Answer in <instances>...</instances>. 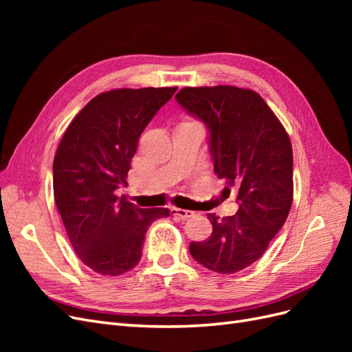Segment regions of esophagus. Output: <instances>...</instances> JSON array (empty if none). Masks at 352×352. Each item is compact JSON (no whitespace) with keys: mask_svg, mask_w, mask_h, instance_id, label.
Wrapping results in <instances>:
<instances>
[{"mask_svg":"<svg viewBox=\"0 0 352 352\" xmlns=\"http://www.w3.org/2000/svg\"><path fill=\"white\" fill-rule=\"evenodd\" d=\"M170 212H172L173 216H177V217H180V219H182V220H188L189 217H192V216H194V211L184 210V208H176V207L170 208Z\"/></svg>","mask_w":352,"mask_h":352,"instance_id":"1","label":"esophagus"}]
</instances>
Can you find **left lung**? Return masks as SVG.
<instances>
[{
	"mask_svg": "<svg viewBox=\"0 0 352 352\" xmlns=\"http://www.w3.org/2000/svg\"><path fill=\"white\" fill-rule=\"evenodd\" d=\"M182 107L206 123L214 173L223 194L236 189V214L210 212L211 236L190 242L189 252L208 270L232 274L247 269L267 250L292 206V145L285 127L260 95L229 85L184 88Z\"/></svg>",
	"mask_w": 352,
	"mask_h": 352,
	"instance_id": "left-lung-1",
	"label": "left lung"
}]
</instances>
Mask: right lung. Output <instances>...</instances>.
<instances>
[{
	"label": "right lung",
	"mask_w": 352,
	"mask_h": 352,
	"mask_svg": "<svg viewBox=\"0 0 352 352\" xmlns=\"http://www.w3.org/2000/svg\"><path fill=\"white\" fill-rule=\"evenodd\" d=\"M173 88L113 89L92 98L63 135L52 164L54 199L78 257L104 276L140 263L151 223L167 208H140L117 189L126 184L138 140Z\"/></svg>",
	"instance_id": "add662e5"
}]
</instances>
